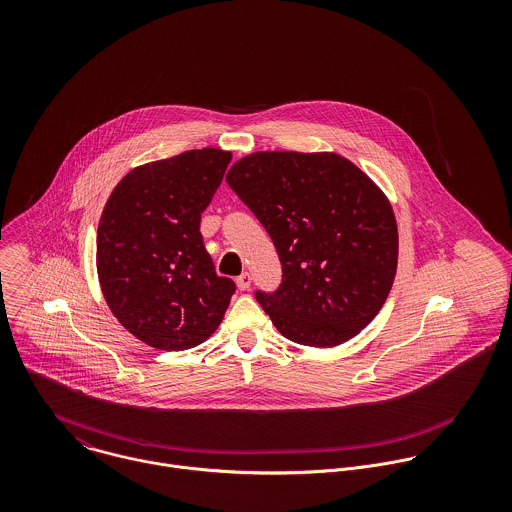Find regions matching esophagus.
<instances>
[{
    "instance_id": "1",
    "label": "esophagus",
    "mask_w": 512,
    "mask_h": 512,
    "mask_svg": "<svg viewBox=\"0 0 512 512\" xmlns=\"http://www.w3.org/2000/svg\"><path fill=\"white\" fill-rule=\"evenodd\" d=\"M236 286H238V290H240V292H246V290L252 286V276H250L248 272L240 274V276L236 278Z\"/></svg>"
}]
</instances>
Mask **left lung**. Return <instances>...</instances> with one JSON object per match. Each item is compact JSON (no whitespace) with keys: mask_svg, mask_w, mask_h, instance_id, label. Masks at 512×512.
<instances>
[{"mask_svg":"<svg viewBox=\"0 0 512 512\" xmlns=\"http://www.w3.org/2000/svg\"><path fill=\"white\" fill-rule=\"evenodd\" d=\"M226 183L264 224L284 280L256 293L276 329L305 347L359 335L392 290L398 226L384 191L335 151H254Z\"/></svg>","mask_w":512,"mask_h":512,"instance_id":"left-lung-1","label":"left lung"}]
</instances>
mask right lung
Listing matches in <instances>:
<instances>
[{
  "label": "right lung",
  "instance_id": "add662e5",
  "mask_svg": "<svg viewBox=\"0 0 512 512\" xmlns=\"http://www.w3.org/2000/svg\"><path fill=\"white\" fill-rule=\"evenodd\" d=\"M232 153L189 149L126 173L96 234V270L114 317L142 343L185 351L207 341L236 290L199 232Z\"/></svg>",
  "mask_w": 512,
  "mask_h": 512
}]
</instances>
